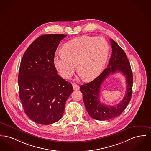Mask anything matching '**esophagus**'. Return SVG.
I'll use <instances>...</instances> for the list:
<instances>
[{"label": "esophagus", "instance_id": "34e87169", "mask_svg": "<svg viewBox=\"0 0 151 151\" xmlns=\"http://www.w3.org/2000/svg\"><path fill=\"white\" fill-rule=\"evenodd\" d=\"M72 87H73V90H79V86L77 84H73L72 85Z\"/></svg>", "mask_w": 151, "mask_h": 151}]
</instances>
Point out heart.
<instances>
[{
    "mask_svg": "<svg viewBox=\"0 0 151 151\" xmlns=\"http://www.w3.org/2000/svg\"><path fill=\"white\" fill-rule=\"evenodd\" d=\"M62 52L55 56L53 63L63 78L70 79L76 64L80 76L89 81L103 70L108 56L109 45L101 37L81 36L65 43Z\"/></svg>",
    "mask_w": 151,
    "mask_h": 151,
    "instance_id": "b5f03b06",
    "label": "heart"
}]
</instances>
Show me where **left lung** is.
Masks as SVG:
<instances>
[{
    "label": "left lung",
    "instance_id": "left-lung-1",
    "mask_svg": "<svg viewBox=\"0 0 151 151\" xmlns=\"http://www.w3.org/2000/svg\"><path fill=\"white\" fill-rule=\"evenodd\" d=\"M112 54L106 68L95 79L80 86V91L89 115L97 120H109L120 115L129 103L132 93L133 75L129 62L123 50L113 39H111ZM120 71L126 79V92L124 99L114 106L100 103L99 89L102 82L111 73Z\"/></svg>",
    "mask_w": 151,
    "mask_h": 151
}]
</instances>
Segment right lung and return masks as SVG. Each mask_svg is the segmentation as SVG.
<instances>
[{"label":"right lung","mask_w":151,"mask_h":151,"mask_svg":"<svg viewBox=\"0 0 151 151\" xmlns=\"http://www.w3.org/2000/svg\"><path fill=\"white\" fill-rule=\"evenodd\" d=\"M67 36L38 37L28 47L20 63L19 96L26 114L37 124L48 125L59 120L73 91L71 83L57 74L53 63L58 46Z\"/></svg>","instance_id":"obj_1"}]
</instances>
